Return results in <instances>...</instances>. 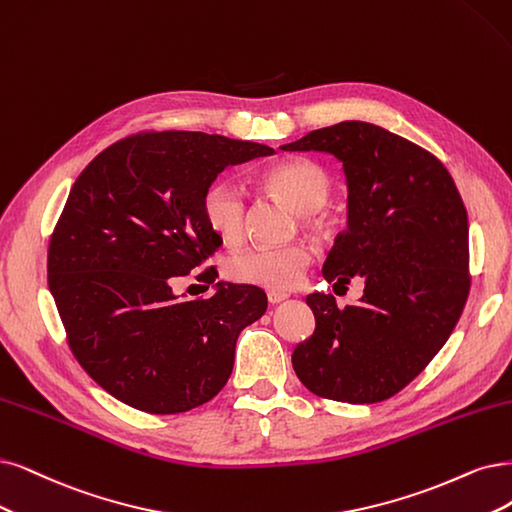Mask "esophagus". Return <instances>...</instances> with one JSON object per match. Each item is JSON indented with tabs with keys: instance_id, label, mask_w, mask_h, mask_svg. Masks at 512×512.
<instances>
[{
	"instance_id": "obj_1",
	"label": "esophagus",
	"mask_w": 512,
	"mask_h": 512,
	"mask_svg": "<svg viewBox=\"0 0 512 512\" xmlns=\"http://www.w3.org/2000/svg\"><path fill=\"white\" fill-rule=\"evenodd\" d=\"M289 297V293H282V291H268V301L270 304H280V301H285Z\"/></svg>"
}]
</instances>
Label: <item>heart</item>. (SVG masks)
<instances>
[{
    "mask_svg": "<svg viewBox=\"0 0 512 512\" xmlns=\"http://www.w3.org/2000/svg\"><path fill=\"white\" fill-rule=\"evenodd\" d=\"M266 192L287 202L301 213V223L312 230L327 225L323 206L333 194V179L327 170L306 158H293L263 168L257 175ZM202 213L211 230L225 242H238L246 225L244 189L232 179H217L202 196ZM314 259L310 244L293 242L287 246H249L227 259V276L242 285L266 289H293L304 280Z\"/></svg>",
    "mask_w": 512,
    "mask_h": 512,
    "instance_id": "heart-1",
    "label": "heart"
}]
</instances>
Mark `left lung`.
Returning <instances> with one entry per match:
<instances>
[{"label":"left lung","mask_w":512,"mask_h":512,"mask_svg":"<svg viewBox=\"0 0 512 512\" xmlns=\"http://www.w3.org/2000/svg\"><path fill=\"white\" fill-rule=\"evenodd\" d=\"M285 151H327L344 164L348 227L323 266L333 282L365 280L358 304L312 293L314 333L293 369L310 392L342 403H380L432 361L470 291L468 215L443 162L369 122L308 132Z\"/></svg>","instance_id":"1"}]
</instances>
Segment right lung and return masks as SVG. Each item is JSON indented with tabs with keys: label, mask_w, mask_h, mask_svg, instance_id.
<instances>
[{
	"label": "right lung",
	"mask_w": 512,
	"mask_h": 512,
	"mask_svg": "<svg viewBox=\"0 0 512 512\" xmlns=\"http://www.w3.org/2000/svg\"><path fill=\"white\" fill-rule=\"evenodd\" d=\"M272 154L206 132L151 130L103 149L73 183L48 246V287L73 356L118 401L183 413L232 375L236 339L266 312V293L217 282L211 299L187 301L173 282L221 246L202 213L206 187L223 168ZM200 276L215 282L217 272Z\"/></svg>",
	"instance_id": "add662e5"
}]
</instances>
